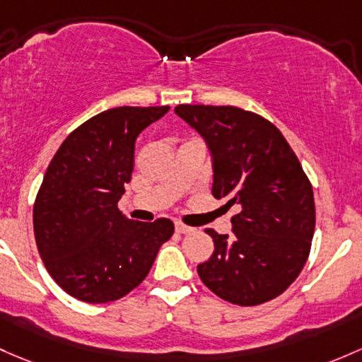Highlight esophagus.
<instances>
[{
	"instance_id": "1",
	"label": "esophagus",
	"mask_w": 362,
	"mask_h": 362,
	"mask_svg": "<svg viewBox=\"0 0 362 362\" xmlns=\"http://www.w3.org/2000/svg\"><path fill=\"white\" fill-rule=\"evenodd\" d=\"M175 230H177L178 234H191V232L194 230V227H189V226H185V223L177 222L175 223Z\"/></svg>"
}]
</instances>
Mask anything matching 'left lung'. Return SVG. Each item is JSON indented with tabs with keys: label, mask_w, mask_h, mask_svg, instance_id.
<instances>
[{
	"label": "left lung",
	"mask_w": 362,
	"mask_h": 362,
	"mask_svg": "<svg viewBox=\"0 0 362 362\" xmlns=\"http://www.w3.org/2000/svg\"><path fill=\"white\" fill-rule=\"evenodd\" d=\"M175 112L206 140L216 199L238 206L230 234L206 229L213 255L201 281L235 305H260L286 291L310 253L315 227L312 185L283 133L234 105H189Z\"/></svg>",
	"instance_id": "8db88e82"
}]
</instances>
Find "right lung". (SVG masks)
<instances>
[{
    "mask_svg": "<svg viewBox=\"0 0 362 362\" xmlns=\"http://www.w3.org/2000/svg\"><path fill=\"white\" fill-rule=\"evenodd\" d=\"M168 111L124 105L97 114L69 133L48 165L34 201V238L53 281L81 302L128 295L173 235L168 218L135 222L117 208L136 136Z\"/></svg>",
    "mask_w": 362,
    "mask_h": 362,
    "instance_id": "add662e5",
    "label": "right lung"
}]
</instances>
